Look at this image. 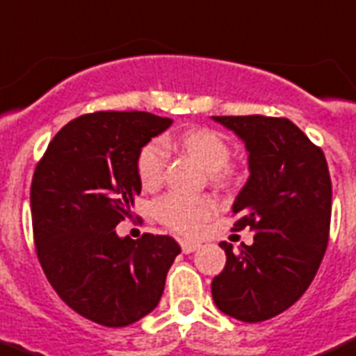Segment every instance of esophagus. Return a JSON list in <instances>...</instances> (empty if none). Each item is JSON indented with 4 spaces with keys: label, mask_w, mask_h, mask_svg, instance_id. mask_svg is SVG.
I'll return each mask as SVG.
<instances>
[{
    "label": "esophagus",
    "mask_w": 356,
    "mask_h": 356,
    "mask_svg": "<svg viewBox=\"0 0 356 356\" xmlns=\"http://www.w3.org/2000/svg\"><path fill=\"white\" fill-rule=\"evenodd\" d=\"M198 248H200V244H195V242H188V241L181 242V249H182V253H184V254L193 253V251H197Z\"/></svg>",
    "instance_id": "obj_1"
}]
</instances>
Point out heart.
<instances>
[{
    "label": "heart",
    "instance_id": "b5f03b06",
    "mask_svg": "<svg viewBox=\"0 0 356 356\" xmlns=\"http://www.w3.org/2000/svg\"><path fill=\"white\" fill-rule=\"evenodd\" d=\"M181 149L193 156L202 167L211 172L214 182H228L230 168V145L218 131L209 128H197L181 135H168L163 142L152 140L144 145L138 154V179L145 189H156L163 182L168 163V151ZM154 212L161 223L182 235H197L202 225L214 216L216 202L209 197H188L168 193L159 198Z\"/></svg>",
    "mask_w": 356,
    "mask_h": 356
}]
</instances>
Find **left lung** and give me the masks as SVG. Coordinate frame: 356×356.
Here are the masks:
<instances>
[{"instance_id": "8db88e82", "label": "left lung", "mask_w": 356, "mask_h": 356, "mask_svg": "<svg viewBox=\"0 0 356 356\" xmlns=\"http://www.w3.org/2000/svg\"><path fill=\"white\" fill-rule=\"evenodd\" d=\"M244 142L249 179L232 205L235 230H254L251 245L227 253L212 279L221 313L270 320L304 295L323 260L332 212V182L323 151L291 121L265 115L212 118Z\"/></svg>"}]
</instances>
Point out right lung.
<instances>
[{"label":"right lung","mask_w":356,"mask_h":356,"mask_svg":"<svg viewBox=\"0 0 356 356\" xmlns=\"http://www.w3.org/2000/svg\"><path fill=\"white\" fill-rule=\"evenodd\" d=\"M172 119L149 112H95L58 131L35 168L36 254L66 305L103 327H128L158 305L181 253L168 235L119 237L114 228L140 195L142 147Z\"/></svg>","instance_id":"obj_1"}]
</instances>
